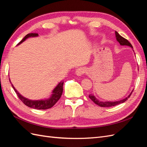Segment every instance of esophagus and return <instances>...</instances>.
Returning a JSON list of instances; mask_svg holds the SVG:
<instances>
[{
    "label": "esophagus",
    "instance_id": "esophagus-1",
    "mask_svg": "<svg viewBox=\"0 0 147 147\" xmlns=\"http://www.w3.org/2000/svg\"><path fill=\"white\" fill-rule=\"evenodd\" d=\"M86 72V69L83 68V67H80L78 68L75 71V74L76 75H77L78 76H82Z\"/></svg>",
    "mask_w": 147,
    "mask_h": 147
}]
</instances>
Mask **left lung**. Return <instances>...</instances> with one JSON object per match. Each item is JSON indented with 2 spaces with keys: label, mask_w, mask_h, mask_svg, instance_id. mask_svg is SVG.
Instances as JSON below:
<instances>
[{
  "label": "left lung",
  "mask_w": 147,
  "mask_h": 147,
  "mask_svg": "<svg viewBox=\"0 0 147 147\" xmlns=\"http://www.w3.org/2000/svg\"><path fill=\"white\" fill-rule=\"evenodd\" d=\"M115 34H116V38H117V41L120 43V45L129 46V47L132 48V45L131 44V43L129 42L127 39L124 38V37L121 36V35H120L117 32V31H115ZM132 92L126 97V98L124 99L123 100H121L115 101V102H102V101H99V100H97L96 98V97L94 95H92V94H90V95H89V97H90V99H91L93 102H94L96 104L99 105L100 107H113V106H115V105H118L119 104L123 103V102L126 101L128 98H129V97L131 96Z\"/></svg>",
  "instance_id": "8db88e82"
}]
</instances>
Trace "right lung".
Segmentation results:
<instances>
[{
    "label": "right lung",
    "instance_id": "obj_1",
    "mask_svg": "<svg viewBox=\"0 0 147 147\" xmlns=\"http://www.w3.org/2000/svg\"><path fill=\"white\" fill-rule=\"evenodd\" d=\"M38 36V34L37 33H29L27 34L26 36L22 39V40L20 41L18 43V45L22 42H23L26 38H28V37H36ZM63 83L64 82H60L58 85H57L54 90H53L52 94V96L51 97L50 99H49L48 100H31L28 99H26L25 97L22 96L20 93L18 92L15 88L13 87L12 85V87L14 89L15 91L16 92V94L18 97H19V99L23 102V104L26 105V106L35 109H37V110H46L51 108L53 105H55L56 102L59 100V99L61 98V97L62 96V94H63Z\"/></svg>",
    "mask_w": 147,
    "mask_h": 147
}]
</instances>
